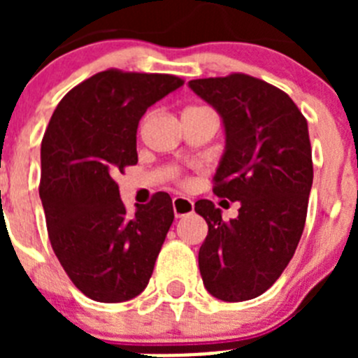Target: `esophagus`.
<instances>
[{
    "label": "esophagus",
    "instance_id": "esophagus-1",
    "mask_svg": "<svg viewBox=\"0 0 358 358\" xmlns=\"http://www.w3.org/2000/svg\"><path fill=\"white\" fill-rule=\"evenodd\" d=\"M172 206H173V215H176L177 218L194 213V201H192L189 197H173Z\"/></svg>",
    "mask_w": 358,
    "mask_h": 358
}]
</instances>
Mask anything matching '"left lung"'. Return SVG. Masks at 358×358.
<instances>
[{
	"label": "left lung",
	"mask_w": 358,
	"mask_h": 358,
	"mask_svg": "<svg viewBox=\"0 0 358 358\" xmlns=\"http://www.w3.org/2000/svg\"><path fill=\"white\" fill-rule=\"evenodd\" d=\"M188 87L222 118L215 195L240 202L229 222L208 199L195 202L208 224L201 276L217 299L248 301L274 285L303 235L314 181L308 125L289 94L260 78L235 73Z\"/></svg>",
	"instance_id": "obj_1"
}]
</instances>
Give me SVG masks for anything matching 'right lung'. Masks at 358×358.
<instances>
[{
  "mask_svg": "<svg viewBox=\"0 0 358 358\" xmlns=\"http://www.w3.org/2000/svg\"><path fill=\"white\" fill-rule=\"evenodd\" d=\"M182 85L157 73H96L61 100L41 145V186L52 248L69 280L100 303L140 296L173 222L172 199L159 192L134 215L116 176L138 163L141 116Z\"/></svg>",
  "mask_w": 358,
  "mask_h": 358,
  "instance_id": "obj_1",
  "label": "right lung"
}]
</instances>
